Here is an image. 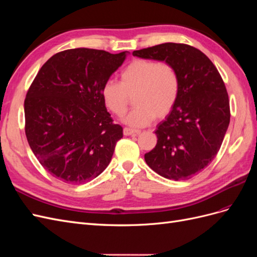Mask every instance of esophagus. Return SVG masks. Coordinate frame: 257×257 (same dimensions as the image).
I'll return each instance as SVG.
<instances>
[{
    "mask_svg": "<svg viewBox=\"0 0 257 257\" xmlns=\"http://www.w3.org/2000/svg\"><path fill=\"white\" fill-rule=\"evenodd\" d=\"M141 133V131H137V130H132V128H128V127H124L123 130V134L125 136H128V135H134V134H139Z\"/></svg>",
    "mask_w": 257,
    "mask_h": 257,
    "instance_id": "1",
    "label": "esophagus"
}]
</instances>
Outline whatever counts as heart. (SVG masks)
I'll use <instances>...</instances> for the list:
<instances>
[{
  "label": "heart",
  "mask_w": 257,
  "mask_h": 257,
  "mask_svg": "<svg viewBox=\"0 0 257 257\" xmlns=\"http://www.w3.org/2000/svg\"><path fill=\"white\" fill-rule=\"evenodd\" d=\"M100 93L106 107L118 116L126 112L134 96L135 108L124 122L143 127L173 110L180 93V76L169 62L136 59L122 69L120 82L105 81Z\"/></svg>",
  "instance_id": "obj_1"
}]
</instances>
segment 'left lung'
<instances>
[{
    "label": "left lung",
    "instance_id": "1",
    "mask_svg": "<svg viewBox=\"0 0 257 257\" xmlns=\"http://www.w3.org/2000/svg\"><path fill=\"white\" fill-rule=\"evenodd\" d=\"M133 56L169 62L180 76L177 103L158 125L157 146L145 160L166 179H190L215 158L227 131L230 109L225 83L211 60L190 45L165 43L135 50Z\"/></svg>",
    "mask_w": 257,
    "mask_h": 257
}]
</instances>
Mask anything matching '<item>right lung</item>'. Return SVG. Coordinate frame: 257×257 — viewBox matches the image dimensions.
Here are the masks:
<instances>
[{"instance_id": "add662e5", "label": "right lung", "mask_w": 257, "mask_h": 257, "mask_svg": "<svg viewBox=\"0 0 257 257\" xmlns=\"http://www.w3.org/2000/svg\"><path fill=\"white\" fill-rule=\"evenodd\" d=\"M125 57V51L67 49L46 62L30 85L28 143L42 166L61 181L88 182L110 163L123 128L113 123L100 90Z\"/></svg>"}]
</instances>
